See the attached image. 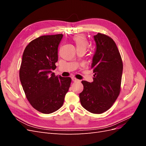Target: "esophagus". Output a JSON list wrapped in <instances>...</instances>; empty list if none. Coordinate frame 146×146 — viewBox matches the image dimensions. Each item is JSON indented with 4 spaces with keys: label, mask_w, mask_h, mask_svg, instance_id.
<instances>
[{
    "label": "esophagus",
    "mask_w": 146,
    "mask_h": 146,
    "mask_svg": "<svg viewBox=\"0 0 146 146\" xmlns=\"http://www.w3.org/2000/svg\"><path fill=\"white\" fill-rule=\"evenodd\" d=\"M72 80L73 82H79V81H80V80H78V79H77L76 78H75V77H72Z\"/></svg>",
    "instance_id": "34e87169"
}]
</instances>
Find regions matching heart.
Masks as SVG:
<instances>
[{
  "label": "heart",
  "mask_w": 146,
  "mask_h": 146,
  "mask_svg": "<svg viewBox=\"0 0 146 146\" xmlns=\"http://www.w3.org/2000/svg\"><path fill=\"white\" fill-rule=\"evenodd\" d=\"M72 41L76 46L77 50L83 49L85 50L89 47V42L86 37L83 35H75L72 38Z\"/></svg>",
  "instance_id": "b5f03b06"
}]
</instances>
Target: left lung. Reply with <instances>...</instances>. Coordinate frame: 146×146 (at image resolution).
I'll use <instances>...</instances> for the list:
<instances>
[{
    "instance_id": "8db88e82",
    "label": "left lung",
    "mask_w": 146,
    "mask_h": 146,
    "mask_svg": "<svg viewBox=\"0 0 146 146\" xmlns=\"http://www.w3.org/2000/svg\"><path fill=\"white\" fill-rule=\"evenodd\" d=\"M94 39L96 49L91 64L93 82H82L83 90L79 97L87 111L101 114L111 107L120 93L123 64L112 38L98 33Z\"/></svg>"
}]
</instances>
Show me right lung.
<instances>
[{"mask_svg":"<svg viewBox=\"0 0 146 146\" xmlns=\"http://www.w3.org/2000/svg\"><path fill=\"white\" fill-rule=\"evenodd\" d=\"M63 35H44L25 47L19 70L22 86L32 107L44 114L60 109L69 90L71 78L55 76L58 47Z\"/></svg>","mask_w":146,"mask_h":146,"instance_id":"add662e5","label":"right lung"}]
</instances>
